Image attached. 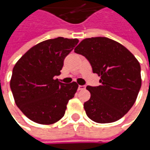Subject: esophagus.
I'll use <instances>...</instances> for the list:
<instances>
[{"label": "esophagus", "mask_w": 150, "mask_h": 150, "mask_svg": "<svg viewBox=\"0 0 150 150\" xmlns=\"http://www.w3.org/2000/svg\"><path fill=\"white\" fill-rule=\"evenodd\" d=\"M86 88V87L84 85H79L78 86V90H84Z\"/></svg>", "instance_id": "34e87169"}]
</instances>
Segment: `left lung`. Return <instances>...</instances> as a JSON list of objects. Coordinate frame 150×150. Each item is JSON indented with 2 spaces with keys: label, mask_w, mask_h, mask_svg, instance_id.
Returning a JSON list of instances; mask_svg holds the SVG:
<instances>
[{
  "label": "left lung",
  "mask_w": 150,
  "mask_h": 150,
  "mask_svg": "<svg viewBox=\"0 0 150 150\" xmlns=\"http://www.w3.org/2000/svg\"><path fill=\"white\" fill-rule=\"evenodd\" d=\"M90 62L100 77L99 86H88L90 99L83 104L88 117L99 124L124 116L135 103L141 88L140 65L123 45L108 38L83 40L74 49Z\"/></svg>",
  "instance_id": "obj_1"
}]
</instances>
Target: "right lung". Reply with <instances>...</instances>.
Returning a JSON list of instances; mask_svg holds the SVG:
<instances>
[{
  "instance_id": "obj_1",
  "label": "right lung",
  "mask_w": 150,
  "mask_h": 150,
  "mask_svg": "<svg viewBox=\"0 0 150 150\" xmlns=\"http://www.w3.org/2000/svg\"><path fill=\"white\" fill-rule=\"evenodd\" d=\"M78 39L57 38L37 44L21 57L13 67L11 89L15 103L32 121L52 124L64 116L68 101L78 85L55 79Z\"/></svg>"
}]
</instances>
